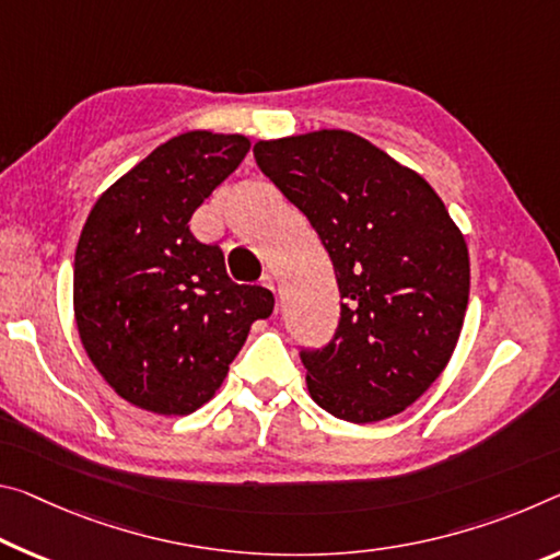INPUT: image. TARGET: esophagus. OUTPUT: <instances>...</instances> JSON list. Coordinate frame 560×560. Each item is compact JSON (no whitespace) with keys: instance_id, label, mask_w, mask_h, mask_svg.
Instances as JSON below:
<instances>
[{"instance_id":"1","label":"esophagus","mask_w":560,"mask_h":560,"mask_svg":"<svg viewBox=\"0 0 560 560\" xmlns=\"http://www.w3.org/2000/svg\"><path fill=\"white\" fill-rule=\"evenodd\" d=\"M261 283H264V287L269 289V291H277V283H273V277H271V273H264V277H261Z\"/></svg>"}]
</instances>
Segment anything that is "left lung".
Listing matches in <instances>:
<instances>
[{
	"label": "left lung",
	"mask_w": 560,
	"mask_h": 560,
	"mask_svg": "<svg viewBox=\"0 0 560 560\" xmlns=\"http://www.w3.org/2000/svg\"><path fill=\"white\" fill-rule=\"evenodd\" d=\"M254 159L312 221L343 299L334 339L301 349L308 394L351 423L401 413L458 343L471 287L464 234L421 174L351 131L256 141Z\"/></svg>",
	"instance_id": "left-lung-1"
}]
</instances>
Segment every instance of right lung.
<instances>
[{
    "label": "right lung",
    "mask_w": 560,
    "mask_h": 560,
    "mask_svg": "<svg viewBox=\"0 0 560 560\" xmlns=\"http://www.w3.org/2000/svg\"><path fill=\"white\" fill-rule=\"evenodd\" d=\"M244 135L186 131L156 147L89 211L74 254V318L86 357L124 401L186 416L224 384L264 287L229 279L189 219L246 156Z\"/></svg>",
    "instance_id": "add662e5"
}]
</instances>
